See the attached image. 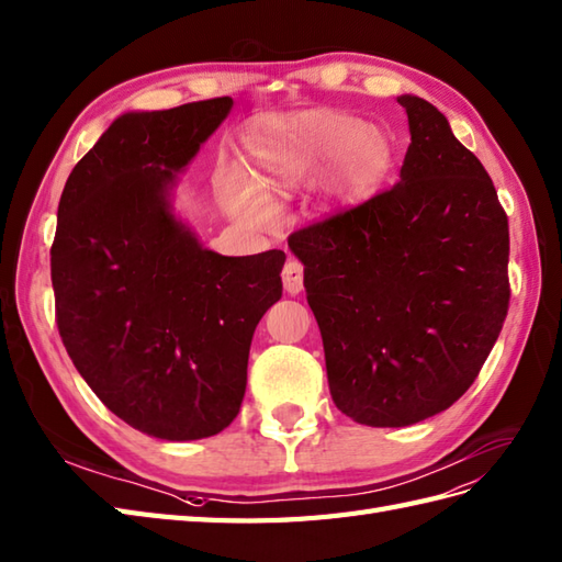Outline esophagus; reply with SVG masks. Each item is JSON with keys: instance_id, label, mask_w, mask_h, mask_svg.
I'll return each mask as SVG.
<instances>
[{"instance_id": "obj_1", "label": "esophagus", "mask_w": 562, "mask_h": 562, "mask_svg": "<svg viewBox=\"0 0 562 562\" xmlns=\"http://www.w3.org/2000/svg\"><path fill=\"white\" fill-rule=\"evenodd\" d=\"M283 289L291 295H297L303 291V265L289 262L283 267Z\"/></svg>"}]
</instances>
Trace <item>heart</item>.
<instances>
[{
    "instance_id": "1",
    "label": "heart",
    "mask_w": 562,
    "mask_h": 562,
    "mask_svg": "<svg viewBox=\"0 0 562 562\" xmlns=\"http://www.w3.org/2000/svg\"><path fill=\"white\" fill-rule=\"evenodd\" d=\"M245 176L226 171L222 198L238 222L277 224L281 198L326 176V193L340 207H358L386 186L398 159L389 128L334 109L262 116L243 131Z\"/></svg>"
}]
</instances>
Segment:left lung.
I'll list each match as a JSON object with an SVG mask.
<instances>
[{
	"label": "left lung",
	"instance_id": "left-lung-1",
	"mask_svg": "<svg viewBox=\"0 0 562 562\" xmlns=\"http://www.w3.org/2000/svg\"><path fill=\"white\" fill-rule=\"evenodd\" d=\"M401 181L289 238L305 265L328 391L367 427H407L472 386L508 314V216L448 119L401 94Z\"/></svg>",
	"mask_w": 562,
	"mask_h": 562
}]
</instances>
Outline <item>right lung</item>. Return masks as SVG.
I'll list each match as a JSON object with an SVG mask.
<instances>
[{"instance_id":"obj_1","label":"right lung","mask_w":562,"mask_h":562,"mask_svg":"<svg viewBox=\"0 0 562 562\" xmlns=\"http://www.w3.org/2000/svg\"><path fill=\"white\" fill-rule=\"evenodd\" d=\"M231 106L121 114L59 200L52 285L68 358L119 419L164 441L236 419L255 326L283 291V250L218 255L173 210L178 173Z\"/></svg>"}]
</instances>
